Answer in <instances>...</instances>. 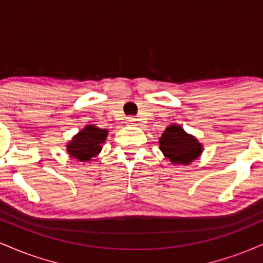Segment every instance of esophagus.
Segmentation results:
<instances>
[{
  "label": "esophagus",
  "instance_id": "obj_1",
  "mask_svg": "<svg viewBox=\"0 0 263 263\" xmlns=\"http://www.w3.org/2000/svg\"><path fill=\"white\" fill-rule=\"evenodd\" d=\"M126 121H127L128 125H136L135 117H127V119H126Z\"/></svg>",
  "mask_w": 263,
  "mask_h": 263
}]
</instances>
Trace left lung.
I'll use <instances>...</instances> for the list:
<instances>
[{"label": "left lung", "mask_w": 263, "mask_h": 263, "mask_svg": "<svg viewBox=\"0 0 263 263\" xmlns=\"http://www.w3.org/2000/svg\"><path fill=\"white\" fill-rule=\"evenodd\" d=\"M159 148L173 164H189L201 153V144L178 125H171L159 138Z\"/></svg>", "instance_id": "obj_1"}]
</instances>
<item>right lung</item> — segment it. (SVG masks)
<instances>
[{
	"mask_svg": "<svg viewBox=\"0 0 263 263\" xmlns=\"http://www.w3.org/2000/svg\"><path fill=\"white\" fill-rule=\"evenodd\" d=\"M107 131L96 126H86L68 144V152L78 161H90L101 151V144L106 140Z\"/></svg>",
	"mask_w": 263,
	"mask_h": 263,
	"instance_id": "1",
	"label": "right lung"
}]
</instances>
